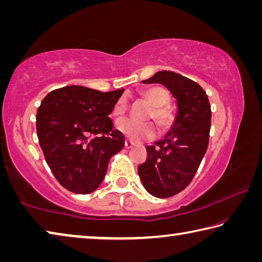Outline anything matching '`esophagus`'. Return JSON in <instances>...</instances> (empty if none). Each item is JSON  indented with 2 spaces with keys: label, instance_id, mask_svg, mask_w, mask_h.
<instances>
[{
  "label": "esophagus",
  "instance_id": "esophagus-1",
  "mask_svg": "<svg viewBox=\"0 0 262 262\" xmlns=\"http://www.w3.org/2000/svg\"><path fill=\"white\" fill-rule=\"evenodd\" d=\"M134 143H133V142L130 141V140H126L125 141V147L127 148V149H130V148H133V147H134Z\"/></svg>",
  "mask_w": 262,
  "mask_h": 262
}]
</instances>
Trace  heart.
Instances as JSON below:
<instances>
[{
    "mask_svg": "<svg viewBox=\"0 0 262 262\" xmlns=\"http://www.w3.org/2000/svg\"><path fill=\"white\" fill-rule=\"evenodd\" d=\"M143 97L147 99L150 104H151V108L149 110V113L147 115L148 119H152L155 122L157 123L158 127L162 130H166L171 127L172 122H173V114H172L171 110L167 107L165 104L168 101V94L164 88L161 86H154L145 90ZM127 105L126 100L120 98L117 104L114 105L113 108V115L115 117H120L126 112ZM115 128L125 135L128 139L134 142H142L151 140L152 137L156 135V127L152 122L145 121L141 122L134 120L130 118H123L115 122Z\"/></svg>",
    "mask_w": 262,
    "mask_h": 262,
    "instance_id": "heart-1",
    "label": "heart"
}]
</instances>
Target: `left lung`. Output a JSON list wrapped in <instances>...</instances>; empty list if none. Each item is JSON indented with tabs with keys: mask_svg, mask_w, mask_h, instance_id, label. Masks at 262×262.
Masks as SVG:
<instances>
[{
	"mask_svg": "<svg viewBox=\"0 0 262 262\" xmlns=\"http://www.w3.org/2000/svg\"><path fill=\"white\" fill-rule=\"evenodd\" d=\"M142 83L163 84L177 99L173 125L164 139L148 145L147 161L137 168L147 192L156 198H170L187 187L207 151L210 104L196 82L174 72L162 70Z\"/></svg>",
	"mask_w": 262,
	"mask_h": 262,
	"instance_id": "left-lung-1",
	"label": "left lung"
}]
</instances>
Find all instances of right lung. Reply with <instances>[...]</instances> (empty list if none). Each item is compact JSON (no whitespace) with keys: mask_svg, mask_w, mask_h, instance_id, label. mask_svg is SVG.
I'll return each instance as SVG.
<instances>
[{"mask_svg":"<svg viewBox=\"0 0 262 262\" xmlns=\"http://www.w3.org/2000/svg\"><path fill=\"white\" fill-rule=\"evenodd\" d=\"M123 89L101 92L69 85L51 91L37 111V134L56 180L76 194L99 187L108 162L125 145L108 115Z\"/></svg>","mask_w":262,"mask_h":262,"instance_id":"right-lung-1","label":"right lung"}]
</instances>
